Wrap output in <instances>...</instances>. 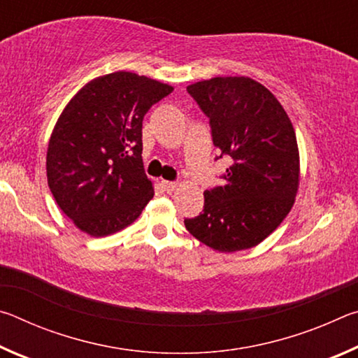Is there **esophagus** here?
Here are the masks:
<instances>
[{"instance_id": "34e87169", "label": "esophagus", "mask_w": 358, "mask_h": 358, "mask_svg": "<svg viewBox=\"0 0 358 358\" xmlns=\"http://www.w3.org/2000/svg\"><path fill=\"white\" fill-rule=\"evenodd\" d=\"M161 185H162V187H164V189H166L169 194L173 192V191L178 187V183H173V181H166V180H162Z\"/></svg>"}]
</instances>
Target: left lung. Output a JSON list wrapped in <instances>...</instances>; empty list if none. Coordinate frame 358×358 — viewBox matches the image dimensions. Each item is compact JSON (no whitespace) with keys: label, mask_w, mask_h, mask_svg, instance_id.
<instances>
[{"label":"left lung","mask_w":358,"mask_h":358,"mask_svg":"<svg viewBox=\"0 0 358 358\" xmlns=\"http://www.w3.org/2000/svg\"><path fill=\"white\" fill-rule=\"evenodd\" d=\"M186 90L210 118L215 147L234 161L224 185L203 192L202 213L185 220L187 232L220 252L257 246L287 216L299 192L292 121L275 94L250 77H213Z\"/></svg>","instance_id":"1"}]
</instances>
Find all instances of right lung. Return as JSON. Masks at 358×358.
I'll return each instance as SVG.
<instances>
[{
	"instance_id": "add662e5",
	"label": "right lung",
	"mask_w": 358,
	"mask_h": 358,
	"mask_svg": "<svg viewBox=\"0 0 358 358\" xmlns=\"http://www.w3.org/2000/svg\"><path fill=\"white\" fill-rule=\"evenodd\" d=\"M172 92L167 83L118 71L83 85L63 108L48 141L47 181L82 232H120L153 199L143 171L142 121Z\"/></svg>"
}]
</instances>
